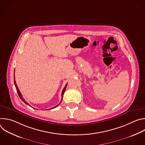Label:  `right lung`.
Instances as JSON below:
<instances>
[{
	"label": "right lung",
	"mask_w": 145,
	"mask_h": 145,
	"mask_svg": "<svg viewBox=\"0 0 145 145\" xmlns=\"http://www.w3.org/2000/svg\"><path fill=\"white\" fill-rule=\"evenodd\" d=\"M14 73H15V71H14ZM14 84H15V88H16V91H17V93H18V95H19V97L20 98V99H21L24 103H25L26 105H29V106H30L28 103L25 100V99L23 98V97H22V94H21V93L20 92V91H19V89H18V87H17V85H16V81H15V77L14 78ZM68 84V83H67ZM67 84L65 85V87H64V88L63 89V91H62V93H61V97H62V98H61V101H60V103H59V104L61 103V102L62 101V100H63V95H64V92H65V89H66V88H67ZM59 104H58V105H57L56 106H55L54 107H53V108H50V109H48V110H51V109H53V108H56V107H57V106H59ZM31 107V106H30ZM33 108V107H32ZM34 109V108H33Z\"/></svg>",
	"instance_id": "1"
}]
</instances>
